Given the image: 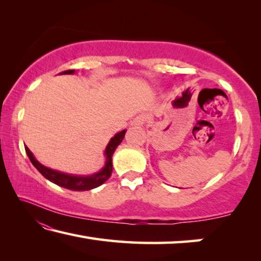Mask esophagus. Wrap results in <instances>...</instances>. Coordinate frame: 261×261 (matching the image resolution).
<instances>
[{
	"instance_id": "34e87169",
	"label": "esophagus",
	"mask_w": 261,
	"mask_h": 261,
	"mask_svg": "<svg viewBox=\"0 0 261 261\" xmlns=\"http://www.w3.org/2000/svg\"><path fill=\"white\" fill-rule=\"evenodd\" d=\"M146 121H147V115L141 114V115H139V116H137L134 121H132V125L141 126L146 123Z\"/></svg>"
}]
</instances>
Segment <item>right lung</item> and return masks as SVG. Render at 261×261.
Segmentation results:
<instances>
[{
    "label": "right lung",
    "instance_id": "1",
    "mask_svg": "<svg viewBox=\"0 0 261 261\" xmlns=\"http://www.w3.org/2000/svg\"><path fill=\"white\" fill-rule=\"evenodd\" d=\"M62 73L72 74L74 73V70H67V71H63ZM125 132L126 130L118 132V134L115 135L113 138L110 139L105 151V155H106L105 167L99 171V173H95L90 176L70 175V174L61 173V171L53 170L50 168L42 166L41 163L34 158L32 152L29 149V147L25 146V151L31 162H32V165L37 168L39 173H40L43 177H46L48 180H50V182H53L54 184L59 185V187L72 190V191H88V190L100 187L101 184H103L106 180L110 177V175H112V171H113L112 156L115 152V149H116L118 145L122 143V140L125 136Z\"/></svg>",
    "mask_w": 261,
    "mask_h": 261
}]
</instances>
